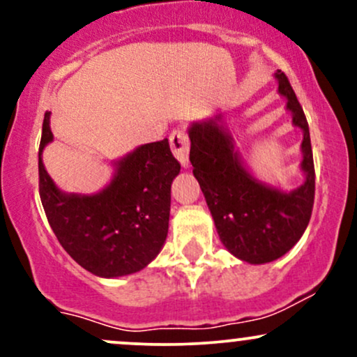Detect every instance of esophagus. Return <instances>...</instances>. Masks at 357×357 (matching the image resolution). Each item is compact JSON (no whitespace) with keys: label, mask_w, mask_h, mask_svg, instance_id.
<instances>
[{"label":"esophagus","mask_w":357,"mask_h":357,"mask_svg":"<svg viewBox=\"0 0 357 357\" xmlns=\"http://www.w3.org/2000/svg\"><path fill=\"white\" fill-rule=\"evenodd\" d=\"M169 146L173 155L179 161L184 169L190 167V139H188L184 130H173L169 136Z\"/></svg>","instance_id":"34e87169"}]
</instances>
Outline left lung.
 Wrapping results in <instances>:
<instances>
[{
  "label": "left lung",
  "mask_w": 357,
  "mask_h": 357,
  "mask_svg": "<svg viewBox=\"0 0 357 357\" xmlns=\"http://www.w3.org/2000/svg\"><path fill=\"white\" fill-rule=\"evenodd\" d=\"M278 96L292 116V126L302 130L301 171L304 183L296 190L270 184L250 169L235 144L223 114L188 127L190 161L216 231L225 248L241 261L268 264L284 257L304 235L312 215L315 174L309 124L285 73H273Z\"/></svg>",
  "instance_id": "obj_1"
}]
</instances>
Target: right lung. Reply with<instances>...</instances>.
<instances>
[{
    "label": "right lung",
    "mask_w": 357,
    "mask_h": 357,
    "mask_svg": "<svg viewBox=\"0 0 357 357\" xmlns=\"http://www.w3.org/2000/svg\"><path fill=\"white\" fill-rule=\"evenodd\" d=\"M52 141L50 112H45L38 153L40 198L65 252L102 278L146 268L165 247L171 184L181 169L167 139L137 146L110 162L112 178L92 195L65 192L56 186L42 159Z\"/></svg>",
    "instance_id": "1"
}]
</instances>
